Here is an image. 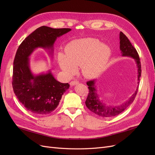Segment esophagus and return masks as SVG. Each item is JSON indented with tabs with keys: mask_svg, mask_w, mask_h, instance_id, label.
I'll list each match as a JSON object with an SVG mask.
<instances>
[{
	"mask_svg": "<svg viewBox=\"0 0 155 155\" xmlns=\"http://www.w3.org/2000/svg\"><path fill=\"white\" fill-rule=\"evenodd\" d=\"M79 83V82L78 81H72L71 82H70V86H74V85H78V84Z\"/></svg>",
	"mask_w": 155,
	"mask_h": 155,
	"instance_id": "1",
	"label": "esophagus"
}]
</instances>
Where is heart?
<instances>
[{
  "mask_svg": "<svg viewBox=\"0 0 155 155\" xmlns=\"http://www.w3.org/2000/svg\"><path fill=\"white\" fill-rule=\"evenodd\" d=\"M65 54L58 55L59 66L68 76H72L81 67L83 76L96 78L102 72L111 55L110 48L96 38H84L70 42Z\"/></svg>",
  "mask_w": 155,
  "mask_h": 155,
  "instance_id": "obj_1",
  "label": "heart"
}]
</instances>
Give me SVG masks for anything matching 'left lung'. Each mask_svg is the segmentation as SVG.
Returning a JSON list of instances; mask_svg holds the SVG:
<instances>
[{
  "mask_svg": "<svg viewBox=\"0 0 155 155\" xmlns=\"http://www.w3.org/2000/svg\"><path fill=\"white\" fill-rule=\"evenodd\" d=\"M120 48L122 56H128L134 59L135 62L138 67V84L139 83L140 78L141 76L142 70L141 63H140V58L137 50L130 43L127 36L124 34L123 32L120 33ZM87 85L88 86L89 93L85 101V104L88 109L98 116L104 117V118H110L112 116L118 115L125 110L132 103L137 96L138 87L137 88L135 92L130 97L128 100H127L124 104L118 105H107L104 103L101 102L99 99L97 94L96 86L95 85V80H91L87 82Z\"/></svg>",
  "mask_w": 155,
  "mask_h": 155,
  "instance_id": "left-lung-1",
  "label": "left lung"
}]
</instances>
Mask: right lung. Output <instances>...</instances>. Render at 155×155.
Listing matches in <instances>:
<instances>
[{
    "instance_id": "right-lung-1",
    "label": "right lung",
    "mask_w": 155,
    "mask_h": 155,
    "mask_svg": "<svg viewBox=\"0 0 155 155\" xmlns=\"http://www.w3.org/2000/svg\"><path fill=\"white\" fill-rule=\"evenodd\" d=\"M70 30L41 26L25 38L17 50L13 68V92L18 101L33 114L46 115L53 112L70 85L58 81L50 71L34 76L30 68L29 56L39 47L53 50L57 37Z\"/></svg>"
}]
</instances>
